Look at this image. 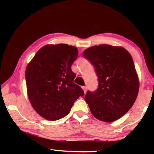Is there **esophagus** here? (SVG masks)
Masks as SVG:
<instances>
[{
  "instance_id": "1",
  "label": "esophagus",
  "mask_w": 154,
  "mask_h": 154,
  "mask_svg": "<svg viewBox=\"0 0 154 154\" xmlns=\"http://www.w3.org/2000/svg\"><path fill=\"white\" fill-rule=\"evenodd\" d=\"M82 88L83 90L84 91V93H85V94L86 93V91H87V88H86V86H82Z\"/></svg>"
}]
</instances>
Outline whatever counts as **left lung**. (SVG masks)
I'll return each mask as SVG.
<instances>
[{"label":"left lung","mask_w":154,"mask_h":154,"mask_svg":"<svg viewBox=\"0 0 154 154\" xmlns=\"http://www.w3.org/2000/svg\"><path fill=\"white\" fill-rule=\"evenodd\" d=\"M83 55L95 68L98 88L88 91L85 100L98 120L113 122L124 116L136 100L139 79L126 49L106 44L85 49Z\"/></svg>","instance_id":"obj_1"}]
</instances>
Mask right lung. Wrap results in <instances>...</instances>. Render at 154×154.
<instances>
[{"label":"right lung","mask_w":154,"mask_h":154,"mask_svg":"<svg viewBox=\"0 0 154 154\" xmlns=\"http://www.w3.org/2000/svg\"><path fill=\"white\" fill-rule=\"evenodd\" d=\"M78 49L67 44L46 45L28 64L26 80L28 97L39 116L49 121L69 113L75 101L84 92L74 83L71 65Z\"/></svg>","instance_id":"1"}]
</instances>
